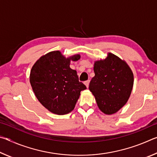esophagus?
Returning <instances> with one entry per match:
<instances>
[{
	"mask_svg": "<svg viewBox=\"0 0 157 157\" xmlns=\"http://www.w3.org/2000/svg\"><path fill=\"white\" fill-rule=\"evenodd\" d=\"M89 80H87V81H85L84 82V84L85 85H86V86L87 87V88H88V87H89Z\"/></svg>",
	"mask_w": 157,
	"mask_h": 157,
	"instance_id": "1",
	"label": "esophagus"
}]
</instances>
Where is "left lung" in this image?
Instances as JSON below:
<instances>
[{
  "label": "left lung",
  "mask_w": 157,
  "mask_h": 157,
  "mask_svg": "<svg viewBox=\"0 0 157 157\" xmlns=\"http://www.w3.org/2000/svg\"><path fill=\"white\" fill-rule=\"evenodd\" d=\"M95 76L89 84V90L95 96L100 109L113 114L126 104L131 94L134 75L125 62L109 53L104 60L95 62Z\"/></svg>",
  "instance_id": "8db88e82"
}]
</instances>
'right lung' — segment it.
Segmentation results:
<instances>
[{
  "instance_id": "1",
  "label": "right lung",
  "mask_w": 157,
  "mask_h": 157,
  "mask_svg": "<svg viewBox=\"0 0 157 157\" xmlns=\"http://www.w3.org/2000/svg\"><path fill=\"white\" fill-rule=\"evenodd\" d=\"M75 55L66 58L59 51L50 52L36 61L31 69L30 82L41 104L52 113L64 115L73 110L81 91L86 87L79 81L75 70L70 68Z\"/></svg>"
}]
</instances>
